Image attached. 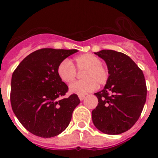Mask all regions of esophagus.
Segmentation results:
<instances>
[{"label": "esophagus", "instance_id": "obj_1", "mask_svg": "<svg viewBox=\"0 0 158 158\" xmlns=\"http://www.w3.org/2000/svg\"><path fill=\"white\" fill-rule=\"evenodd\" d=\"M79 98L80 99V101H82L85 98V95H79Z\"/></svg>", "mask_w": 158, "mask_h": 158}]
</instances>
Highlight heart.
<instances>
[{
	"instance_id": "heart-1",
	"label": "heart",
	"mask_w": 158,
	"mask_h": 158,
	"mask_svg": "<svg viewBox=\"0 0 158 158\" xmlns=\"http://www.w3.org/2000/svg\"><path fill=\"white\" fill-rule=\"evenodd\" d=\"M83 70L81 73L82 80L71 83L69 86L71 93L85 95L92 92L98 85H104L109 79V72L101 64V60L91 53H83L77 56L70 62L65 60L60 63L57 73L62 81L69 83L76 78V71Z\"/></svg>"
}]
</instances>
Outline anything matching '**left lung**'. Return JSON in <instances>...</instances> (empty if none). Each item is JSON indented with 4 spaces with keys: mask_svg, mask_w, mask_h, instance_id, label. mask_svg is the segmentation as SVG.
<instances>
[{
    "mask_svg": "<svg viewBox=\"0 0 158 158\" xmlns=\"http://www.w3.org/2000/svg\"><path fill=\"white\" fill-rule=\"evenodd\" d=\"M105 60L109 79L104 89L95 93L98 106L92 111V122L107 135L129 130L141 114L147 97L142 70L125 54L111 49L95 52Z\"/></svg>",
    "mask_w": 158,
    "mask_h": 158,
    "instance_id": "8db88e82",
    "label": "left lung"
}]
</instances>
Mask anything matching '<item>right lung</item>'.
Masks as SVG:
<instances>
[{
    "label": "right lung",
    "mask_w": 158,
    "mask_h": 158,
    "mask_svg": "<svg viewBox=\"0 0 158 158\" xmlns=\"http://www.w3.org/2000/svg\"><path fill=\"white\" fill-rule=\"evenodd\" d=\"M77 49H38L23 59L11 79L10 103L16 117L30 133L51 138L69 125L78 95L60 99L68 86L57 73L60 63Z\"/></svg>",
    "instance_id": "add662e5"
}]
</instances>
